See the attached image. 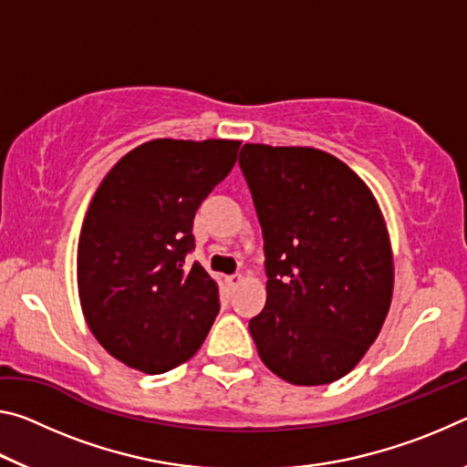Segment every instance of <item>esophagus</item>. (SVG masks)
<instances>
[{
	"label": "esophagus",
	"mask_w": 467,
	"mask_h": 467,
	"mask_svg": "<svg viewBox=\"0 0 467 467\" xmlns=\"http://www.w3.org/2000/svg\"><path fill=\"white\" fill-rule=\"evenodd\" d=\"M241 282H243V275H241V274L226 275V278H224V284H226V288H228V290H234L236 286H239Z\"/></svg>",
	"instance_id": "34e87169"
}]
</instances>
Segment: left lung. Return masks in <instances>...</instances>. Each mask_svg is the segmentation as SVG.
<instances>
[{
  "mask_svg": "<svg viewBox=\"0 0 467 467\" xmlns=\"http://www.w3.org/2000/svg\"><path fill=\"white\" fill-rule=\"evenodd\" d=\"M239 164L264 233L267 298L249 321L259 358L292 385L334 383L365 357L391 305L379 203L317 148L244 144Z\"/></svg>",
  "mask_w": 467,
  "mask_h": 467,
  "instance_id": "1",
  "label": "left lung"
}]
</instances>
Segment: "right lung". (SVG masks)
<instances>
[{"label":"right lung","mask_w":467,"mask_h":467,"mask_svg":"<svg viewBox=\"0 0 467 467\" xmlns=\"http://www.w3.org/2000/svg\"><path fill=\"white\" fill-rule=\"evenodd\" d=\"M236 140H152L102 179L78 243L86 323L110 357L161 375L200 350L220 311L195 247L200 203L233 171Z\"/></svg>","instance_id":"1"}]
</instances>
